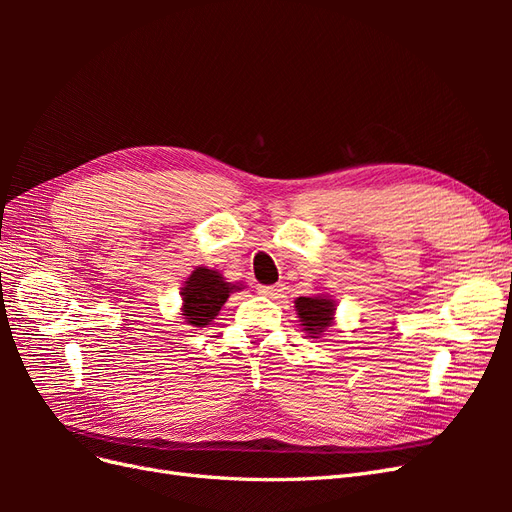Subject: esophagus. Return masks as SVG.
<instances>
[{
    "label": "esophagus",
    "instance_id": "esophagus-1",
    "mask_svg": "<svg viewBox=\"0 0 512 512\" xmlns=\"http://www.w3.org/2000/svg\"><path fill=\"white\" fill-rule=\"evenodd\" d=\"M258 292H260V294H265V297L275 299L277 294L282 292V286H258Z\"/></svg>",
    "mask_w": 512,
    "mask_h": 512
}]
</instances>
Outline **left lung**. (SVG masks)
I'll list each match as a JSON object with an SVG mask.
<instances>
[{"mask_svg":"<svg viewBox=\"0 0 512 512\" xmlns=\"http://www.w3.org/2000/svg\"><path fill=\"white\" fill-rule=\"evenodd\" d=\"M294 312L301 318V327L309 337H318L327 331L335 318V301L329 297H299L294 301Z\"/></svg>","mask_w":512,"mask_h":512,"instance_id":"obj_1","label":"left lung"}]
</instances>
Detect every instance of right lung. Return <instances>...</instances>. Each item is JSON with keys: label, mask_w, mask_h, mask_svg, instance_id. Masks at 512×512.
<instances>
[{"label": "right lung", "mask_w": 512, "mask_h": 512, "mask_svg": "<svg viewBox=\"0 0 512 512\" xmlns=\"http://www.w3.org/2000/svg\"><path fill=\"white\" fill-rule=\"evenodd\" d=\"M235 290L241 288L226 282L222 273L207 267H198L192 271V275L181 288V316H185V322L192 324V327H205V324H209L220 314L230 292Z\"/></svg>", "instance_id": "right-lung-1"}]
</instances>
